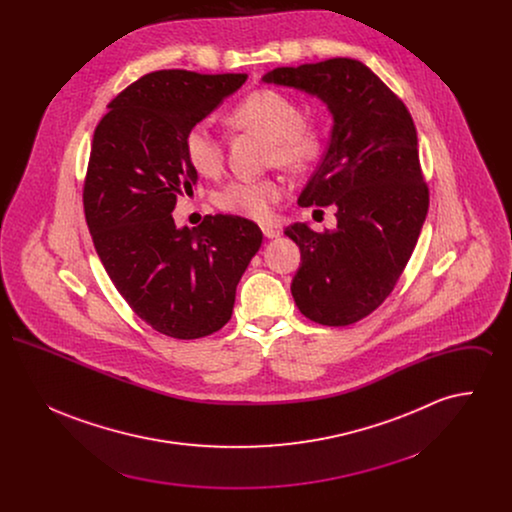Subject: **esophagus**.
<instances>
[{"instance_id":"obj_1","label":"esophagus","mask_w":512,"mask_h":512,"mask_svg":"<svg viewBox=\"0 0 512 512\" xmlns=\"http://www.w3.org/2000/svg\"><path fill=\"white\" fill-rule=\"evenodd\" d=\"M261 230H263V234L267 236L268 240H274V238H278L282 234V230L276 224H272V222L261 224Z\"/></svg>"}]
</instances>
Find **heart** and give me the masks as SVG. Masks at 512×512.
<instances>
[{"instance_id": "b5f03b06", "label": "heart", "mask_w": 512, "mask_h": 512, "mask_svg": "<svg viewBox=\"0 0 512 512\" xmlns=\"http://www.w3.org/2000/svg\"><path fill=\"white\" fill-rule=\"evenodd\" d=\"M234 124L253 128L272 140L270 163L288 169L309 167L322 151L324 138L315 124L303 121L297 101L282 92L259 88L247 94L230 113ZM184 151L195 171L203 176L219 174L224 147L207 121L192 124L184 134ZM282 195V184L272 178H236L215 194L217 207L251 219H267L270 205Z\"/></svg>"}]
</instances>
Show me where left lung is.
Here are the masks:
<instances>
[{
  "instance_id": "obj_1",
  "label": "left lung",
  "mask_w": 512,
  "mask_h": 512,
  "mask_svg": "<svg viewBox=\"0 0 512 512\" xmlns=\"http://www.w3.org/2000/svg\"><path fill=\"white\" fill-rule=\"evenodd\" d=\"M263 82L320 99L332 115L330 144L297 203L336 207V230L293 222L284 234L301 251L297 309L318 324H353L390 295L428 213L411 113L357 59L278 67Z\"/></svg>"
}]
</instances>
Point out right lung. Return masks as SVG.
<instances>
[{"label": "right lung", "mask_w": 512, "mask_h": 512, "mask_svg": "<svg viewBox=\"0 0 512 512\" xmlns=\"http://www.w3.org/2000/svg\"><path fill=\"white\" fill-rule=\"evenodd\" d=\"M245 80L146 74L107 105L94 132L84 213L99 261L132 311L178 340L209 336L230 320L236 286L263 242L253 220L207 215L197 228H178L171 215L197 182L186 130Z\"/></svg>", "instance_id": "1"}]
</instances>
